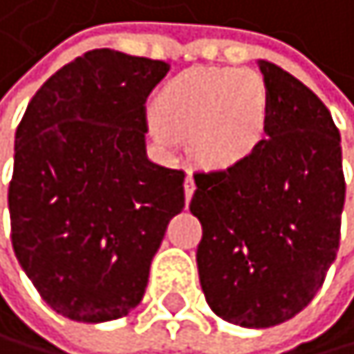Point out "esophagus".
I'll use <instances>...</instances> for the list:
<instances>
[{
  "mask_svg": "<svg viewBox=\"0 0 354 354\" xmlns=\"http://www.w3.org/2000/svg\"><path fill=\"white\" fill-rule=\"evenodd\" d=\"M194 192H196L194 176H192V174H187V178H185V198H187V202L194 198Z\"/></svg>",
  "mask_w": 354,
  "mask_h": 354,
  "instance_id": "1",
  "label": "esophagus"
}]
</instances>
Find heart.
<instances>
[{
    "label": "heart",
    "instance_id": "obj_1",
    "mask_svg": "<svg viewBox=\"0 0 354 354\" xmlns=\"http://www.w3.org/2000/svg\"><path fill=\"white\" fill-rule=\"evenodd\" d=\"M270 93L263 77L237 67H198L176 75L156 97L160 137H189V152L209 169L239 165L263 143Z\"/></svg>",
    "mask_w": 354,
    "mask_h": 354
}]
</instances>
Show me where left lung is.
<instances>
[{
    "mask_svg": "<svg viewBox=\"0 0 354 354\" xmlns=\"http://www.w3.org/2000/svg\"><path fill=\"white\" fill-rule=\"evenodd\" d=\"M270 93L263 143L239 165L198 171L202 292L222 320L277 326L322 287L339 248L346 183L342 139L311 88L259 60Z\"/></svg>",
    "mask_w": 354,
    "mask_h": 354,
    "instance_id": "obj_1",
    "label": "left lung"
}]
</instances>
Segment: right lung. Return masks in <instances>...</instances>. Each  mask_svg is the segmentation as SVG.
I'll return each instance as SVG.
<instances>
[{"mask_svg":"<svg viewBox=\"0 0 354 354\" xmlns=\"http://www.w3.org/2000/svg\"><path fill=\"white\" fill-rule=\"evenodd\" d=\"M162 60L93 49L37 91L15 134L12 248L56 313L109 322L139 305L185 171L145 154V100Z\"/></svg>","mask_w":354,"mask_h":354,"instance_id":"obj_1","label":"right lung"}]
</instances>
